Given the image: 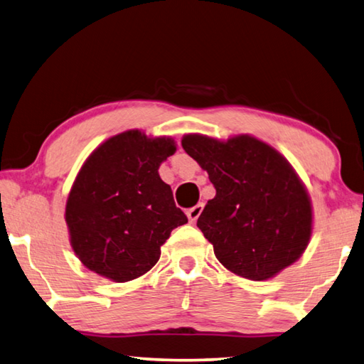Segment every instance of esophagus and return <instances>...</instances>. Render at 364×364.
Segmentation results:
<instances>
[{"label":"esophagus","mask_w":364,"mask_h":364,"mask_svg":"<svg viewBox=\"0 0 364 364\" xmlns=\"http://www.w3.org/2000/svg\"><path fill=\"white\" fill-rule=\"evenodd\" d=\"M203 213V205H196L193 208H190L187 211V218H188V222L190 224H195L196 219L200 218V214Z\"/></svg>","instance_id":"1"}]
</instances>
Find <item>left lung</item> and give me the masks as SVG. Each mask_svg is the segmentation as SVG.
Returning <instances> with one entry per match:
<instances>
[{"label":"left lung","instance_id":"obj_1","mask_svg":"<svg viewBox=\"0 0 364 364\" xmlns=\"http://www.w3.org/2000/svg\"><path fill=\"white\" fill-rule=\"evenodd\" d=\"M182 146L215 188L196 225L228 272L265 282L301 259L314 232V206L275 146L250 134H186Z\"/></svg>","mask_w":364,"mask_h":364}]
</instances>
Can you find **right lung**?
Masks as SVG:
<instances>
[{"mask_svg": "<svg viewBox=\"0 0 364 364\" xmlns=\"http://www.w3.org/2000/svg\"><path fill=\"white\" fill-rule=\"evenodd\" d=\"M177 150L168 136L129 129L104 140L70 188L65 222L81 264L114 283L145 275L176 227L188 219L158 174Z\"/></svg>", "mask_w": 364, "mask_h": 364, "instance_id": "add662e5", "label": "right lung"}]
</instances>
